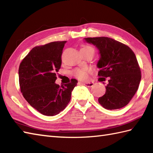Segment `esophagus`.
Masks as SVG:
<instances>
[{
  "instance_id": "1",
  "label": "esophagus",
  "mask_w": 153,
  "mask_h": 153,
  "mask_svg": "<svg viewBox=\"0 0 153 153\" xmlns=\"http://www.w3.org/2000/svg\"><path fill=\"white\" fill-rule=\"evenodd\" d=\"M79 83H82V84H83V85H85V86H87V87H93V85H94V83L93 82H79Z\"/></svg>"
}]
</instances>
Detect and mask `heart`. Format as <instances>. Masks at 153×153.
Masks as SVG:
<instances>
[{"instance_id":"heart-1","label":"heart","mask_w":153,"mask_h":153,"mask_svg":"<svg viewBox=\"0 0 153 153\" xmlns=\"http://www.w3.org/2000/svg\"><path fill=\"white\" fill-rule=\"evenodd\" d=\"M81 50H91L94 53L93 48L90 46H87V45H84V46H83L82 48H81ZM90 72L91 70L88 68L83 67L75 69L73 71L72 74L74 76L76 77V78L80 80H86L88 78L89 74H90Z\"/></svg>"}]
</instances>
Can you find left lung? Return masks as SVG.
Masks as SVG:
<instances>
[{
    "label": "left lung",
    "instance_id": "1",
    "mask_svg": "<svg viewBox=\"0 0 153 153\" xmlns=\"http://www.w3.org/2000/svg\"><path fill=\"white\" fill-rule=\"evenodd\" d=\"M85 40L99 51L97 67L100 68V82L108 79L105 94L98 99L99 104L108 110L126 106L137 92L141 79L135 54L126 45L109 37H87Z\"/></svg>",
    "mask_w": 153,
    "mask_h": 153
}]
</instances>
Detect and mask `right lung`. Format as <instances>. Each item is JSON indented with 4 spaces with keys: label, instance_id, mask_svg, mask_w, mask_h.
I'll use <instances>...</instances> for the list:
<instances>
[{
    "label": "right lung",
    "instance_id": "right-lung-1",
    "mask_svg": "<svg viewBox=\"0 0 153 153\" xmlns=\"http://www.w3.org/2000/svg\"><path fill=\"white\" fill-rule=\"evenodd\" d=\"M66 41H54L32 48L19 64V83L28 103L45 116H53L66 108L77 81L71 79L64 87L55 83Z\"/></svg>",
    "mask_w": 153,
    "mask_h": 153
}]
</instances>
